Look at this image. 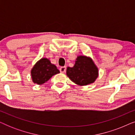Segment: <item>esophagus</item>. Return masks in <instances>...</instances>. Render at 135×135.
I'll use <instances>...</instances> for the list:
<instances>
[{"label": "esophagus", "instance_id": "1", "mask_svg": "<svg viewBox=\"0 0 135 135\" xmlns=\"http://www.w3.org/2000/svg\"><path fill=\"white\" fill-rule=\"evenodd\" d=\"M60 71L61 73H65L66 71V66H62V67H61L60 68Z\"/></svg>", "mask_w": 135, "mask_h": 135}]
</instances>
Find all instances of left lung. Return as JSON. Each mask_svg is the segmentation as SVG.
I'll return each mask as SVG.
<instances>
[{
  "mask_svg": "<svg viewBox=\"0 0 135 135\" xmlns=\"http://www.w3.org/2000/svg\"><path fill=\"white\" fill-rule=\"evenodd\" d=\"M66 75L78 85H87L98 77V69L90 57L80 55L77 57L73 68H67Z\"/></svg>",
  "mask_w": 135,
  "mask_h": 135,
  "instance_id": "obj_1",
  "label": "left lung"
}]
</instances>
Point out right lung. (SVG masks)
<instances>
[{
    "label": "right lung",
    "instance_id": "obj_1",
    "mask_svg": "<svg viewBox=\"0 0 135 135\" xmlns=\"http://www.w3.org/2000/svg\"><path fill=\"white\" fill-rule=\"evenodd\" d=\"M60 73L56 66L51 64L50 61L46 58L38 60L31 71L32 82L37 85H42L47 82L53 75Z\"/></svg>",
    "mask_w": 135,
    "mask_h": 135
}]
</instances>
